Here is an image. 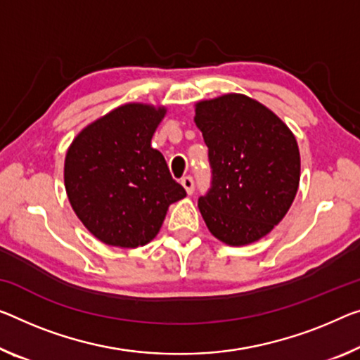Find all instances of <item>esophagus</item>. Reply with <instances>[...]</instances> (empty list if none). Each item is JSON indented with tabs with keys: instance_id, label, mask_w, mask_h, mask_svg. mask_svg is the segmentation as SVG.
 <instances>
[{
	"instance_id": "1",
	"label": "esophagus",
	"mask_w": 360,
	"mask_h": 360,
	"mask_svg": "<svg viewBox=\"0 0 360 360\" xmlns=\"http://www.w3.org/2000/svg\"><path fill=\"white\" fill-rule=\"evenodd\" d=\"M181 185H184L188 195H191L193 190H195V180H193V176H190V175H186L181 179Z\"/></svg>"
}]
</instances>
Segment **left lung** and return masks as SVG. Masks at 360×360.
<instances>
[{
	"label": "left lung",
	"instance_id": "left-lung-1",
	"mask_svg": "<svg viewBox=\"0 0 360 360\" xmlns=\"http://www.w3.org/2000/svg\"><path fill=\"white\" fill-rule=\"evenodd\" d=\"M195 122L209 148L211 188L198 207L225 245L261 240L291 207L300 186L296 138L256 99L229 93L196 104Z\"/></svg>",
	"mask_w": 360,
	"mask_h": 360
}]
</instances>
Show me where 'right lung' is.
<instances>
[{
  "mask_svg": "<svg viewBox=\"0 0 360 360\" xmlns=\"http://www.w3.org/2000/svg\"><path fill=\"white\" fill-rule=\"evenodd\" d=\"M167 109L129 103L86 125L65 154L70 206L93 236L109 246H145L167 209L186 196L151 138Z\"/></svg>",
  "mask_w": 360,
  "mask_h": 360,
  "instance_id": "right-lung-1",
  "label": "right lung"
}]
</instances>
